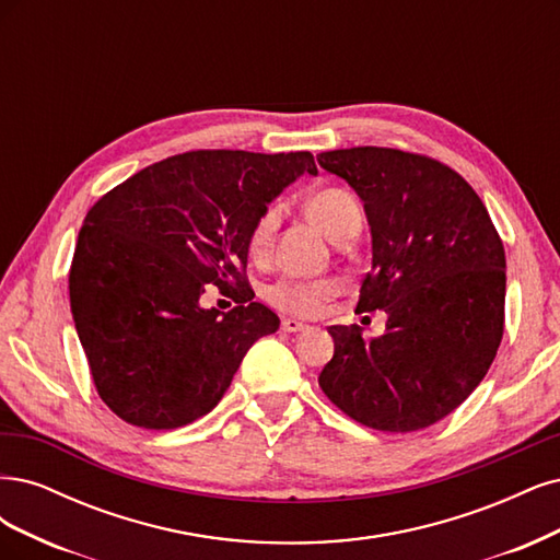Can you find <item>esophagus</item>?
<instances>
[{
  "label": "esophagus",
  "instance_id": "esophagus-1",
  "mask_svg": "<svg viewBox=\"0 0 560 560\" xmlns=\"http://www.w3.org/2000/svg\"><path fill=\"white\" fill-rule=\"evenodd\" d=\"M306 326L302 320H298V318H283L281 320V330L283 332H302Z\"/></svg>",
  "mask_w": 560,
  "mask_h": 560
}]
</instances>
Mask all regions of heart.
Returning a JSON list of instances; mask_svg holds the SVG:
<instances>
[{"label": "heart", "instance_id": "b5f03b06", "mask_svg": "<svg viewBox=\"0 0 560 560\" xmlns=\"http://www.w3.org/2000/svg\"><path fill=\"white\" fill-rule=\"evenodd\" d=\"M306 213L318 223V228L335 242L353 221H363V211L355 197L345 188H320L306 197ZM279 223V207L269 205L260 211L258 219L248 230L246 250L250 260H265L269 244H272L275 230ZM339 293V283L330 277L318 279H300V277H281L265 288V300L275 310L312 318L318 316L326 304Z\"/></svg>", "mask_w": 560, "mask_h": 560}]
</instances>
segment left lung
I'll return each mask as SVG.
<instances>
[{
    "instance_id": "obj_1",
    "label": "left lung",
    "mask_w": 560,
    "mask_h": 560,
    "mask_svg": "<svg viewBox=\"0 0 560 560\" xmlns=\"http://www.w3.org/2000/svg\"><path fill=\"white\" fill-rule=\"evenodd\" d=\"M318 165L360 195L372 269L358 312L384 310L386 332L332 326L318 386L374 430L442 421L489 372L504 332V246L479 195L444 162L384 147L326 151Z\"/></svg>"
}]
</instances>
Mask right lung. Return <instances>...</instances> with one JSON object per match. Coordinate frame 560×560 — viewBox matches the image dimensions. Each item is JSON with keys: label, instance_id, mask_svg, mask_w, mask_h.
Returning a JSON list of instances; mask_svg holds the SVG:
<instances>
[{"label": "right lung", "instance_id": "add662e5", "mask_svg": "<svg viewBox=\"0 0 560 560\" xmlns=\"http://www.w3.org/2000/svg\"><path fill=\"white\" fill-rule=\"evenodd\" d=\"M310 151H188L137 172L88 211L69 302L90 374L118 419L174 430L209 413L246 351L279 330L246 279L248 230ZM209 282L238 306L202 311Z\"/></svg>", "mask_w": 560, "mask_h": 560}]
</instances>
